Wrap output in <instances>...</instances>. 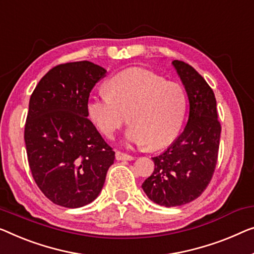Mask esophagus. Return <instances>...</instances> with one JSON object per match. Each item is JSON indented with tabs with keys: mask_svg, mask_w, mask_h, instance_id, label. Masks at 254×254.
I'll return each mask as SVG.
<instances>
[{
	"mask_svg": "<svg viewBox=\"0 0 254 254\" xmlns=\"http://www.w3.org/2000/svg\"><path fill=\"white\" fill-rule=\"evenodd\" d=\"M115 156H116L117 161H132L134 158L132 155L123 153V151H121V150H116Z\"/></svg>",
	"mask_w": 254,
	"mask_h": 254,
	"instance_id": "esophagus-1",
	"label": "esophagus"
}]
</instances>
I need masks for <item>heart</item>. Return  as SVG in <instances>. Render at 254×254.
<instances>
[{
  "label": "heart",
  "instance_id": "1",
  "mask_svg": "<svg viewBox=\"0 0 254 254\" xmlns=\"http://www.w3.org/2000/svg\"><path fill=\"white\" fill-rule=\"evenodd\" d=\"M107 90L91 97L86 106L90 120L105 137H114L128 116L130 142L155 150L176 139L186 113V96L179 84L145 68L131 67L109 79Z\"/></svg>",
  "mask_w": 254,
  "mask_h": 254
}]
</instances>
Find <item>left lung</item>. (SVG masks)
I'll return each mask as SVG.
<instances>
[{
    "label": "left lung",
    "instance_id": "1",
    "mask_svg": "<svg viewBox=\"0 0 254 254\" xmlns=\"http://www.w3.org/2000/svg\"><path fill=\"white\" fill-rule=\"evenodd\" d=\"M172 64L188 94V121L176 141L153 157L154 172L141 186L153 202L166 207L191 202L209 186L221 133L213 90L187 63L173 60Z\"/></svg>",
    "mask_w": 254,
    "mask_h": 254
}]
</instances>
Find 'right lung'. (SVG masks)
<instances>
[{
	"mask_svg": "<svg viewBox=\"0 0 254 254\" xmlns=\"http://www.w3.org/2000/svg\"><path fill=\"white\" fill-rule=\"evenodd\" d=\"M90 62L60 64L41 78L25 124L34 181L57 205L84 206L97 198L115 151L88 119L90 92L106 76Z\"/></svg>",
	"mask_w": 254,
	"mask_h": 254,
	"instance_id": "right-lung-1",
	"label": "right lung"
}]
</instances>
